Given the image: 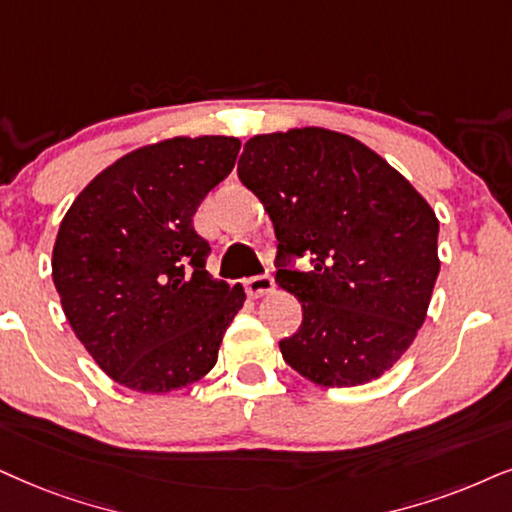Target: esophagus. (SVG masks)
I'll return each mask as SVG.
<instances>
[{"mask_svg":"<svg viewBox=\"0 0 512 512\" xmlns=\"http://www.w3.org/2000/svg\"><path fill=\"white\" fill-rule=\"evenodd\" d=\"M271 288H274V278H271V274H257V276L245 278V290H248L252 297L269 293Z\"/></svg>","mask_w":512,"mask_h":512,"instance_id":"1","label":"esophagus"}]
</instances>
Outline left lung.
<instances>
[{
    "label": "left lung",
    "mask_w": 512,
    "mask_h": 512,
    "mask_svg": "<svg viewBox=\"0 0 512 512\" xmlns=\"http://www.w3.org/2000/svg\"><path fill=\"white\" fill-rule=\"evenodd\" d=\"M238 179L274 222L276 283L302 302L300 328L278 342L286 364L323 387L383 375L423 326L439 274L425 198L361 141L321 127L252 137Z\"/></svg>",
    "instance_id": "8db88e82"
}]
</instances>
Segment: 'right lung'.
<instances>
[{
    "instance_id": "add662e5",
    "label": "right lung",
    "mask_w": 512,
    "mask_h": 512,
    "mask_svg": "<svg viewBox=\"0 0 512 512\" xmlns=\"http://www.w3.org/2000/svg\"><path fill=\"white\" fill-rule=\"evenodd\" d=\"M238 151L236 137L139 148L103 170L63 217L54 286L75 335L115 383L170 392L215 366L245 293L208 274L212 248L193 215Z\"/></svg>"
}]
</instances>
